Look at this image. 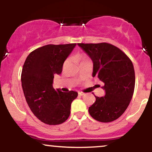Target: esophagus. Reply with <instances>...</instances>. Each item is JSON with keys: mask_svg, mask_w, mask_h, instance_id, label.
<instances>
[{"mask_svg": "<svg viewBox=\"0 0 152 152\" xmlns=\"http://www.w3.org/2000/svg\"><path fill=\"white\" fill-rule=\"evenodd\" d=\"M78 95L79 96H84L85 95V94L84 93H83V92H78Z\"/></svg>", "mask_w": 152, "mask_h": 152, "instance_id": "34e87169", "label": "esophagus"}]
</instances>
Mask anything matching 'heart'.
Listing matches in <instances>:
<instances>
[{
    "mask_svg": "<svg viewBox=\"0 0 152 152\" xmlns=\"http://www.w3.org/2000/svg\"><path fill=\"white\" fill-rule=\"evenodd\" d=\"M76 58H77V59H78V60H82V61L86 59L84 56H76Z\"/></svg>",
    "mask_w": 152,
    "mask_h": 152,
    "instance_id": "heart-1",
    "label": "heart"
}]
</instances>
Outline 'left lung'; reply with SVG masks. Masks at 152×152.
Wrapping results in <instances>:
<instances>
[{
	"instance_id": "obj_1",
	"label": "left lung",
	"mask_w": 152,
	"mask_h": 152,
	"mask_svg": "<svg viewBox=\"0 0 152 152\" xmlns=\"http://www.w3.org/2000/svg\"><path fill=\"white\" fill-rule=\"evenodd\" d=\"M93 61V77L104 83L105 94L96 97L88 108L91 117L101 122L119 118L129 105L135 86V73L129 57L117 47L107 43H78Z\"/></svg>"
}]
</instances>
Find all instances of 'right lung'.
Listing matches in <instances>:
<instances>
[{
    "instance_id": "obj_1",
    "label": "right lung",
    "mask_w": 152,
    "mask_h": 152,
    "mask_svg": "<svg viewBox=\"0 0 152 152\" xmlns=\"http://www.w3.org/2000/svg\"><path fill=\"white\" fill-rule=\"evenodd\" d=\"M76 46L49 44L38 48L28 56L23 66L21 84L26 102L35 116L46 124L66 121L71 103L78 96L76 91L62 92L53 87L54 75L61 74L64 61Z\"/></svg>"
}]
</instances>
